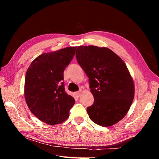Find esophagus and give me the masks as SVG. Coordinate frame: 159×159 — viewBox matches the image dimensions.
<instances>
[{"mask_svg":"<svg viewBox=\"0 0 159 159\" xmlns=\"http://www.w3.org/2000/svg\"><path fill=\"white\" fill-rule=\"evenodd\" d=\"M82 89H80V91H77V92L75 93V95L78 96V97H80V96L81 95V93H82Z\"/></svg>","mask_w":159,"mask_h":159,"instance_id":"34e87169","label":"esophagus"}]
</instances>
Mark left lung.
Masks as SVG:
<instances>
[{"label":"left lung","mask_w":159,"mask_h":159,"mask_svg":"<svg viewBox=\"0 0 159 159\" xmlns=\"http://www.w3.org/2000/svg\"><path fill=\"white\" fill-rule=\"evenodd\" d=\"M76 58L89 81L93 104L87 108L91 121L109 127L125 116L134 96L132 76L123 60L106 47L81 46Z\"/></svg>","instance_id":"1"}]
</instances>
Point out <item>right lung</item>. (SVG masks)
I'll return each instance as SVG.
<instances>
[{
    "label": "right lung",
    "instance_id": "1",
    "mask_svg": "<svg viewBox=\"0 0 159 159\" xmlns=\"http://www.w3.org/2000/svg\"><path fill=\"white\" fill-rule=\"evenodd\" d=\"M76 48L44 53L27 70L24 93L26 104L36 117L48 125L65 121L75 103L74 98L66 93L63 80Z\"/></svg>",
    "mask_w": 159,
    "mask_h": 159
}]
</instances>
